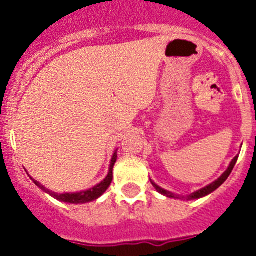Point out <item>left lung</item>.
<instances>
[{
    "label": "left lung",
    "instance_id": "1",
    "mask_svg": "<svg viewBox=\"0 0 256 256\" xmlns=\"http://www.w3.org/2000/svg\"><path fill=\"white\" fill-rule=\"evenodd\" d=\"M237 159H238V156H236V158H234V159L232 160V162H230V166H228L227 170H226L224 173L222 174L220 177H219L218 180H216V182H212V184H209V186L204 187V188H201V190H198V191H196V192H194V194H191V196H188V200H192V198H204V196H206V195H209V194H212V191H216V190L218 188L219 186H222V184H223V183L226 182V180H227V178L230 177V174L232 173V170H234V165H236V162H237ZM151 183H152V186L156 188V191L160 192L162 195L166 196V198H180V196L174 195V194H172V192L165 191V190H162V187H159V186H158V184H155V183H154V182H151ZM182 198H183V196H182Z\"/></svg>",
    "mask_w": 256,
    "mask_h": 256
}]
</instances>
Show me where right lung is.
<instances>
[{
  "instance_id": "add662e5",
  "label": "right lung",
  "mask_w": 256,
  "mask_h": 256,
  "mask_svg": "<svg viewBox=\"0 0 256 256\" xmlns=\"http://www.w3.org/2000/svg\"><path fill=\"white\" fill-rule=\"evenodd\" d=\"M116 152L112 155V162H110V169H108V177L102 180L101 183L96 184L92 188L87 190V191H82V192H76V194H55V192H51L50 190H47L46 187H44L40 184V182L33 180V182L40 187V190H44V192H47L48 195H51L52 198H55L56 200L62 201V202H70V204H84V202H90V201H94L96 198H100L104 192L108 190V187L110 186V183L112 180V168H114V164L116 162Z\"/></svg>"
}]
</instances>
